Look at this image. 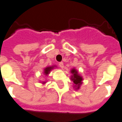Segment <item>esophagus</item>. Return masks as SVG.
<instances>
[{"instance_id":"obj_1","label":"esophagus","mask_w":122,"mask_h":122,"mask_svg":"<svg viewBox=\"0 0 122 122\" xmlns=\"http://www.w3.org/2000/svg\"><path fill=\"white\" fill-rule=\"evenodd\" d=\"M58 66H59V67H61L62 69H63V68H64V63H63V62H60V63H59V64H58Z\"/></svg>"}]
</instances>
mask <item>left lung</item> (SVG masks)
Instances as JSON below:
<instances>
[{
	"mask_svg": "<svg viewBox=\"0 0 122 122\" xmlns=\"http://www.w3.org/2000/svg\"><path fill=\"white\" fill-rule=\"evenodd\" d=\"M71 73L72 74L71 76V80L73 81V83L76 86H77V89L80 88V86L82 83L83 78L78 74V71L75 69L71 70Z\"/></svg>",
	"mask_w": 122,
	"mask_h": 122,
	"instance_id": "1",
	"label": "left lung"
}]
</instances>
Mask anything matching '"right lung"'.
Returning <instances> with one entry per match:
<instances>
[{
	"instance_id": "right-lung-1",
	"label": "right lung",
	"mask_w": 122,
	"mask_h": 122,
	"mask_svg": "<svg viewBox=\"0 0 122 122\" xmlns=\"http://www.w3.org/2000/svg\"><path fill=\"white\" fill-rule=\"evenodd\" d=\"M53 68H54V67H48L45 68V69H44V73L45 75H48L50 71H51V69H53ZM45 82H43V83H44Z\"/></svg>"
}]
</instances>
